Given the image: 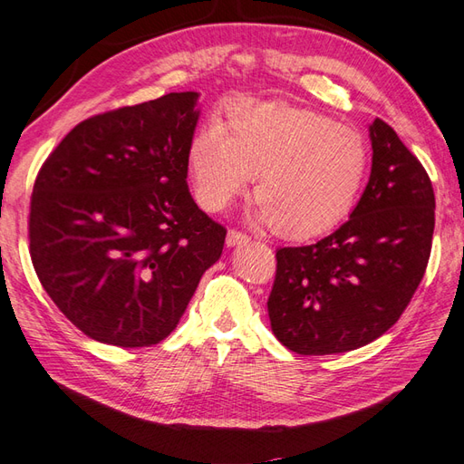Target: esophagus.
Returning <instances> with one entry per match:
<instances>
[{
  "instance_id": "obj_1",
  "label": "esophagus",
  "mask_w": 464,
  "mask_h": 464,
  "mask_svg": "<svg viewBox=\"0 0 464 464\" xmlns=\"http://www.w3.org/2000/svg\"><path fill=\"white\" fill-rule=\"evenodd\" d=\"M243 243H249V237H246L245 233H241V231L231 229L227 233V237H225V245H227V246H239Z\"/></svg>"
}]
</instances>
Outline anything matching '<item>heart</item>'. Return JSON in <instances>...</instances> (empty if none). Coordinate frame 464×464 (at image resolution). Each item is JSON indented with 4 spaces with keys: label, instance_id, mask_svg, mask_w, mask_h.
<instances>
[{
    "label": "heart",
    "instance_id": "heart-1",
    "mask_svg": "<svg viewBox=\"0 0 464 464\" xmlns=\"http://www.w3.org/2000/svg\"><path fill=\"white\" fill-rule=\"evenodd\" d=\"M196 196L221 211L256 179L258 227L310 239L348 218L368 171V144L350 126L283 102L239 101L225 128L209 122L188 150Z\"/></svg>",
    "mask_w": 464,
    "mask_h": 464
}]
</instances>
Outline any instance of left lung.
Returning a JSON list of instances; mask_svg holds the SVG:
<instances>
[{
  "label": "left lung",
  "mask_w": 464,
  "mask_h": 464,
  "mask_svg": "<svg viewBox=\"0 0 464 464\" xmlns=\"http://www.w3.org/2000/svg\"><path fill=\"white\" fill-rule=\"evenodd\" d=\"M372 171L340 229L276 251L268 318L300 355L342 353L390 330L425 275L435 193L425 168L380 118L370 124Z\"/></svg>",
  "instance_id": "left-lung-1"
}]
</instances>
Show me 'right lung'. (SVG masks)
Listing matches in <instances>:
<instances>
[{"mask_svg": "<svg viewBox=\"0 0 464 464\" xmlns=\"http://www.w3.org/2000/svg\"><path fill=\"white\" fill-rule=\"evenodd\" d=\"M199 92H169L74 126L35 179L29 249L53 303L86 336L144 348L178 326L225 231L193 201Z\"/></svg>", "mask_w": 464, "mask_h": 464, "instance_id": "1", "label": "right lung"}]
</instances>
